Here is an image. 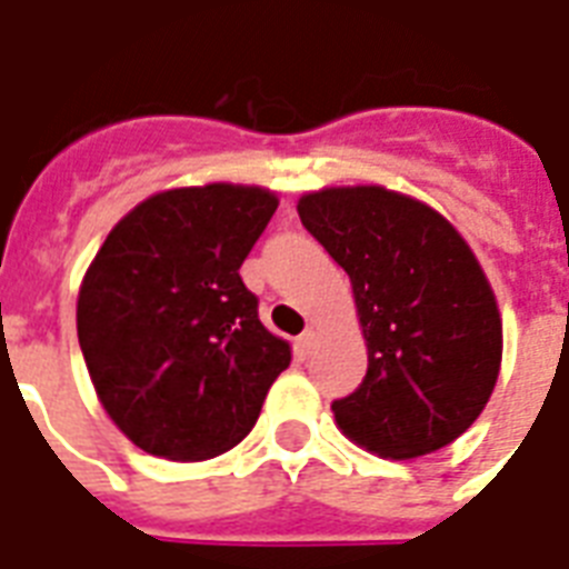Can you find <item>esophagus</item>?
<instances>
[{
    "mask_svg": "<svg viewBox=\"0 0 569 569\" xmlns=\"http://www.w3.org/2000/svg\"><path fill=\"white\" fill-rule=\"evenodd\" d=\"M313 345H317V332H313V329H305V332L298 335V341H296L298 357H310Z\"/></svg>",
    "mask_w": 569,
    "mask_h": 569,
    "instance_id": "esophagus-1",
    "label": "esophagus"
}]
</instances>
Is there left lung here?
Segmentation results:
<instances>
[{"label":"left lung","mask_w":569,"mask_h":569,"mask_svg":"<svg viewBox=\"0 0 569 569\" xmlns=\"http://www.w3.org/2000/svg\"><path fill=\"white\" fill-rule=\"evenodd\" d=\"M298 216L350 277L369 371L335 399L345 436L393 460L451 445L500 375L502 322L481 264L448 219L381 186L322 188Z\"/></svg>","instance_id":"obj_1"}]
</instances>
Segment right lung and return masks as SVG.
Wrapping results in <instances>:
<instances>
[{
	"mask_svg": "<svg viewBox=\"0 0 569 569\" xmlns=\"http://www.w3.org/2000/svg\"><path fill=\"white\" fill-rule=\"evenodd\" d=\"M273 210L271 191L228 182L151 194L84 273L76 320L93 390L146 453L207 460L234 448L292 362L240 280Z\"/></svg>",
	"mask_w": 569,
	"mask_h": 569,
	"instance_id": "right-lung-1",
	"label": "right lung"
}]
</instances>
